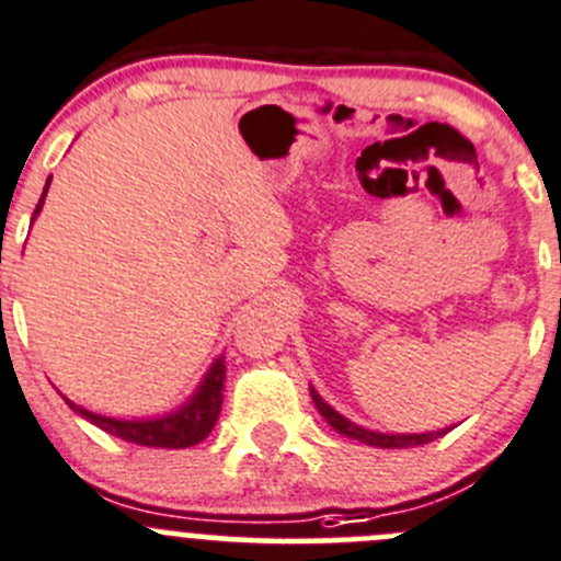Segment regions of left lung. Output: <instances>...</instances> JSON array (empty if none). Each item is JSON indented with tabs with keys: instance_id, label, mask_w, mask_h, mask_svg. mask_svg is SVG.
<instances>
[{
	"instance_id": "left-lung-1",
	"label": "left lung",
	"mask_w": 561,
	"mask_h": 561,
	"mask_svg": "<svg viewBox=\"0 0 561 561\" xmlns=\"http://www.w3.org/2000/svg\"><path fill=\"white\" fill-rule=\"evenodd\" d=\"M309 391H312L314 408L323 413V419L329 422L331 427H334L336 433H342V436H347V438H356V442H362V444H369V447H380V449L422 447V444L436 442V438H442L444 433L449 431V427H447V431H436V433H375V431H364V427L353 425L351 419H345L342 413H336L334 408H331L329 402H325L323 397H320L318 391L312 389V386H309Z\"/></svg>"
}]
</instances>
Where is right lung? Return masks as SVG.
<instances>
[{"instance_id":"right-lung-1","label":"right lung","mask_w":561,"mask_h":561,"mask_svg":"<svg viewBox=\"0 0 561 561\" xmlns=\"http://www.w3.org/2000/svg\"><path fill=\"white\" fill-rule=\"evenodd\" d=\"M48 183H51V178L46 181V188H43V197L41 203H37L35 216L41 214L43 199H46V192H48ZM35 216H32V221H35ZM225 373H227L225 358L219 356L214 364H210L208 375H205L199 389L192 394V400H188L186 405L178 408V411L164 413V416L159 419L101 416V413L84 411V408L76 405V402L68 400V397H65V402H68L76 413H81L87 422H92V425L101 427V431L112 433V436L123 438V442L139 444V447L186 449V447H194V444H199L203 438H208V433L214 431L216 419H219V411H221V400H225Z\"/></svg>"}]
</instances>
